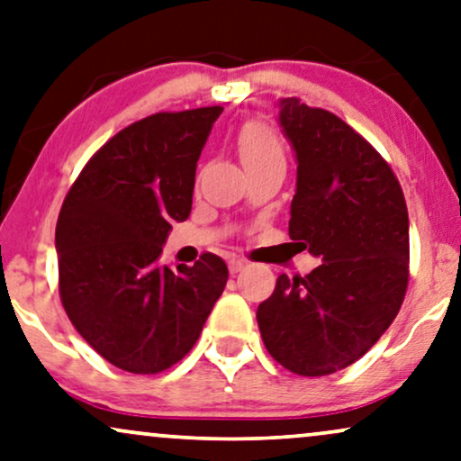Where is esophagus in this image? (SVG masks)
<instances>
[{"mask_svg":"<svg viewBox=\"0 0 461 461\" xmlns=\"http://www.w3.org/2000/svg\"><path fill=\"white\" fill-rule=\"evenodd\" d=\"M245 265H248V262L245 260H239V258H232L230 262H229V271L235 275V273H239V271H243L245 268Z\"/></svg>","mask_w":461,"mask_h":461,"instance_id":"1","label":"esophagus"}]
</instances>
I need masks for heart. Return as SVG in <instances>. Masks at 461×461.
<instances>
[{
    "mask_svg": "<svg viewBox=\"0 0 461 461\" xmlns=\"http://www.w3.org/2000/svg\"><path fill=\"white\" fill-rule=\"evenodd\" d=\"M237 152L245 169L271 160H284V146L275 131L262 121H248L237 133Z\"/></svg>",
    "mask_w": 461,
    "mask_h": 461,
    "instance_id": "obj_1",
    "label": "heart"
}]
</instances>
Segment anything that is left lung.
I'll return each mask as SVG.
<instances>
[{"label":"left lung","mask_w":461,"mask_h":461,"mask_svg":"<svg viewBox=\"0 0 461 461\" xmlns=\"http://www.w3.org/2000/svg\"><path fill=\"white\" fill-rule=\"evenodd\" d=\"M296 152L290 239L321 258L309 275H279L256 320L284 368L324 376L348 368L398 315L409 284V212L387 160L332 112L279 101Z\"/></svg>","instance_id":"left-lung-1"}]
</instances>
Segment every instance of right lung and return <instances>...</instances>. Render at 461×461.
Returning <instances> with one entry per match:
<instances>
[{
  "label": "right lung",
  "instance_id": "add662e5",
  "mask_svg": "<svg viewBox=\"0 0 461 461\" xmlns=\"http://www.w3.org/2000/svg\"><path fill=\"white\" fill-rule=\"evenodd\" d=\"M222 107L158 112L105 141L57 220L59 296L80 337L116 368L163 373L193 349L222 294L216 254L160 265L171 222L193 207L196 160Z\"/></svg>",
  "mask_w": 461,
  "mask_h": 461
}]
</instances>
